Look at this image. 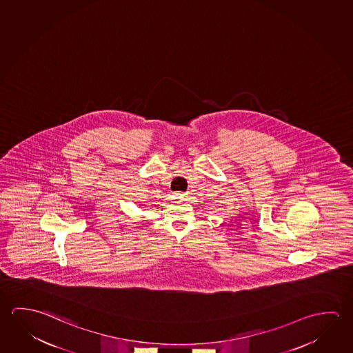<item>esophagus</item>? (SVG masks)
Listing matches in <instances>:
<instances>
[{
    "mask_svg": "<svg viewBox=\"0 0 353 353\" xmlns=\"http://www.w3.org/2000/svg\"><path fill=\"white\" fill-rule=\"evenodd\" d=\"M174 199H177V201H181V199H183L185 196V193H181V192H176V193H174Z\"/></svg>",
    "mask_w": 353,
    "mask_h": 353,
    "instance_id": "34e87169",
    "label": "esophagus"
}]
</instances>
